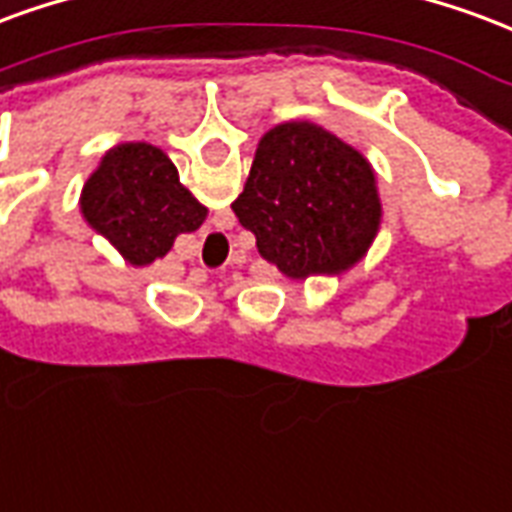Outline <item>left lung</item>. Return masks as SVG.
<instances>
[{
	"label": "left lung",
	"mask_w": 512,
	"mask_h": 512,
	"mask_svg": "<svg viewBox=\"0 0 512 512\" xmlns=\"http://www.w3.org/2000/svg\"><path fill=\"white\" fill-rule=\"evenodd\" d=\"M233 211L287 279L350 271L382 225L372 162L314 121H285L260 138Z\"/></svg>",
	"instance_id": "left-lung-1"
}]
</instances>
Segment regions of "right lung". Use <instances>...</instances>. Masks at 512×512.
<instances>
[{"mask_svg": "<svg viewBox=\"0 0 512 512\" xmlns=\"http://www.w3.org/2000/svg\"><path fill=\"white\" fill-rule=\"evenodd\" d=\"M78 203L86 225L135 268L168 255L181 233H195L208 217V208L179 181L173 160L146 140L105 151Z\"/></svg>", "mask_w": 512, "mask_h": 512, "instance_id": "1", "label": "right lung"}]
</instances>
